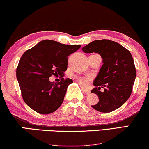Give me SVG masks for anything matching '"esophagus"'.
<instances>
[{
    "mask_svg": "<svg viewBox=\"0 0 149 149\" xmlns=\"http://www.w3.org/2000/svg\"><path fill=\"white\" fill-rule=\"evenodd\" d=\"M82 89L83 90V91L85 92L86 93H89L90 92H91V91H90V89L89 88H85V87H82Z\"/></svg>",
    "mask_w": 149,
    "mask_h": 149,
    "instance_id": "34e87169",
    "label": "esophagus"
}]
</instances>
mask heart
Wrapping results in <instances>:
<instances>
[{
	"mask_svg": "<svg viewBox=\"0 0 149 149\" xmlns=\"http://www.w3.org/2000/svg\"><path fill=\"white\" fill-rule=\"evenodd\" d=\"M91 76H76V80L82 86H86L90 83L91 80Z\"/></svg>",
	"mask_w": 149,
	"mask_h": 149,
	"instance_id": "obj_1",
	"label": "heart"
}]
</instances>
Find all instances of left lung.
<instances>
[{
  "instance_id": "obj_1",
  "label": "left lung",
  "mask_w": 149,
  "mask_h": 149,
  "mask_svg": "<svg viewBox=\"0 0 149 149\" xmlns=\"http://www.w3.org/2000/svg\"><path fill=\"white\" fill-rule=\"evenodd\" d=\"M82 51L86 54L97 53L103 65L95 80L92 93L97 95L99 102L91 106L102 113L113 111L129 99L133 90L136 70L130 52L119 43L110 40L90 42Z\"/></svg>"
}]
</instances>
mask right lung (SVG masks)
<instances>
[{
    "label": "right lung",
    "instance_id": "obj_1",
    "mask_svg": "<svg viewBox=\"0 0 149 149\" xmlns=\"http://www.w3.org/2000/svg\"><path fill=\"white\" fill-rule=\"evenodd\" d=\"M80 45H67L57 41H40L26 51L16 69V78L22 99L31 109L40 114L56 111L63 102L71 79H65L68 56ZM52 75H60L57 84L49 81Z\"/></svg>",
    "mask_w": 149,
    "mask_h": 149
}]
</instances>
